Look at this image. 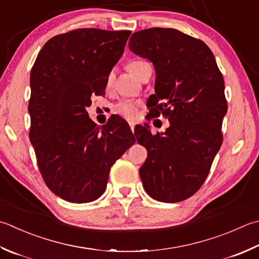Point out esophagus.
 Listing matches in <instances>:
<instances>
[{
  "label": "esophagus",
  "mask_w": 259,
  "mask_h": 259,
  "mask_svg": "<svg viewBox=\"0 0 259 259\" xmlns=\"http://www.w3.org/2000/svg\"><path fill=\"white\" fill-rule=\"evenodd\" d=\"M129 124H130V129H131V131H133V133H134V131H135V123H134V122H130Z\"/></svg>",
  "instance_id": "esophagus-1"
}]
</instances>
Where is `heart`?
<instances>
[{
  "instance_id": "heart-1",
  "label": "heart",
  "mask_w": 259,
  "mask_h": 259,
  "mask_svg": "<svg viewBox=\"0 0 259 259\" xmlns=\"http://www.w3.org/2000/svg\"><path fill=\"white\" fill-rule=\"evenodd\" d=\"M148 66L150 65L148 62H146V60L137 59L131 60V62L126 64V68H128L129 72L131 74H134L137 78H140L145 68L148 67ZM111 83H112V75H109L105 80L106 88H109ZM138 109L139 103L137 102V101L124 100L121 101V102H119L114 106V112L128 120H135L137 118V115H138Z\"/></svg>"
}]
</instances>
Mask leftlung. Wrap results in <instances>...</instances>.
Returning a JSON list of instances; mask_svg holds the SVG:
<instances>
[{
    "label": "left lung",
    "instance_id": "left-lung-1",
    "mask_svg": "<svg viewBox=\"0 0 259 259\" xmlns=\"http://www.w3.org/2000/svg\"><path fill=\"white\" fill-rule=\"evenodd\" d=\"M128 47L153 62L149 113L170 123L163 135H153L147 124L135 134L148 153L139 169L143 185L157 201H184L203 185L222 145L228 108L224 76L202 40L176 29L141 30L131 35Z\"/></svg>",
    "mask_w": 259,
    "mask_h": 259
}]
</instances>
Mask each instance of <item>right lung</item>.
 <instances>
[{
    "label": "right lung",
    "mask_w": 259,
    "mask_h": 259,
    "mask_svg": "<svg viewBox=\"0 0 259 259\" xmlns=\"http://www.w3.org/2000/svg\"><path fill=\"white\" fill-rule=\"evenodd\" d=\"M130 33L83 28L57 34L31 68L29 138L46 185L72 203L102 195L111 167L136 143L120 116L99 126L86 111L93 95L105 94Z\"/></svg>",
    "instance_id": "right-lung-1"
}]
</instances>
